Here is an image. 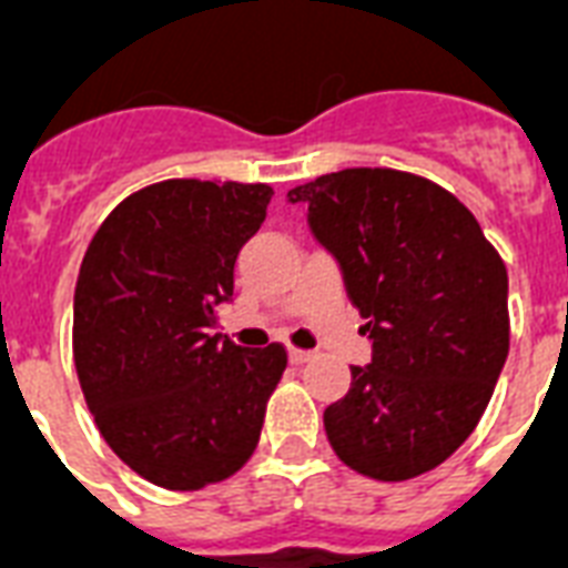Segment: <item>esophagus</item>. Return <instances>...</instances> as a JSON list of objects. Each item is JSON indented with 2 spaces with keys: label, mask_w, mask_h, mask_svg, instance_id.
<instances>
[{
  "label": "esophagus",
  "mask_w": 568,
  "mask_h": 568,
  "mask_svg": "<svg viewBox=\"0 0 568 568\" xmlns=\"http://www.w3.org/2000/svg\"><path fill=\"white\" fill-rule=\"evenodd\" d=\"M288 359H292V365L310 363V359H312V351H297V347H292V351H288Z\"/></svg>",
  "instance_id": "obj_1"
}]
</instances>
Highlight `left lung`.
Segmentation results:
<instances>
[{
	"label": "left lung",
	"mask_w": 568,
	"mask_h": 568,
	"mask_svg": "<svg viewBox=\"0 0 568 568\" xmlns=\"http://www.w3.org/2000/svg\"><path fill=\"white\" fill-rule=\"evenodd\" d=\"M288 203L310 209L372 338V363L324 409L329 445L374 480L430 471L471 436L507 363L501 256L457 196L413 173H327Z\"/></svg>",
	"instance_id": "8db88e82"
}]
</instances>
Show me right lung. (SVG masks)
<instances>
[{
	"label": "right lung",
	"mask_w": 568,
	"mask_h": 568,
	"mask_svg": "<svg viewBox=\"0 0 568 568\" xmlns=\"http://www.w3.org/2000/svg\"><path fill=\"white\" fill-rule=\"evenodd\" d=\"M274 191L168 180L126 196L82 258L73 356L102 439L150 484L194 493L256 450L283 345L247 351L214 312Z\"/></svg>",
	"instance_id": "add662e5"
}]
</instances>
